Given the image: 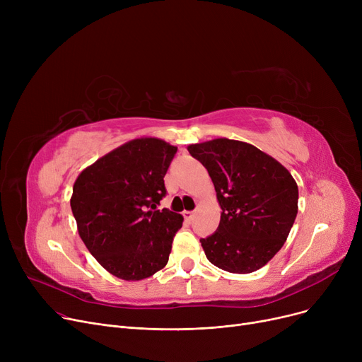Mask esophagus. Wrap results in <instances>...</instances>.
<instances>
[{"label": "esophagus", "instance_id": "34e87169", "mask_svg": "<svg viewBox=\"0 0 362 362\" xmlns=\"http://www.w3.org/2000/svg\"><path fill=\"white\" fill-rule=\"evenodd\" d=\"M194 216H195L194 211H183V217H185L187 221H191V220L194 218Z\"/></svg>", "mask_w": 362, "mask_h": 362}]
</instances>
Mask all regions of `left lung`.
<instances>
[{"label": "left lung", "mask_w": 362, "mask_h": 362, "mask_svg": "<svg viewBox=\"0 0 362 362\" xmlns=\"http://www.w3.org/2000/svg\"><path fill=\"white\" fill-rule=\"evenodd\" d=\"M210 175L221 218L201 245L216 267L246 274L264 267L286 242L298 214V185L251 144L213 139L187 146Z\"/></svg>", "instance_id": "8db88e82"}]
</instances>
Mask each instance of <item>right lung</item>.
I'll return each mask as SVG.
<instances>
[{
    "mask_svg": "<svg viewBox=\"0 0 362 362\" xmlns=\"http://www.w3.org/2000/svg\"><path fill=\"white\" fill-rule=\"evenodd\" d=\"M177 148L157 138L133 139L86 167L73 185L71 211L79 235L103 267L123 280H142L168 261L183 217L157 205Z\"/></svg>",
    "mask_w": 362,
    "mask_h": 362,
    "instance_id": "right-lung-1",
    "label": "right lung"
}]
</instances>
